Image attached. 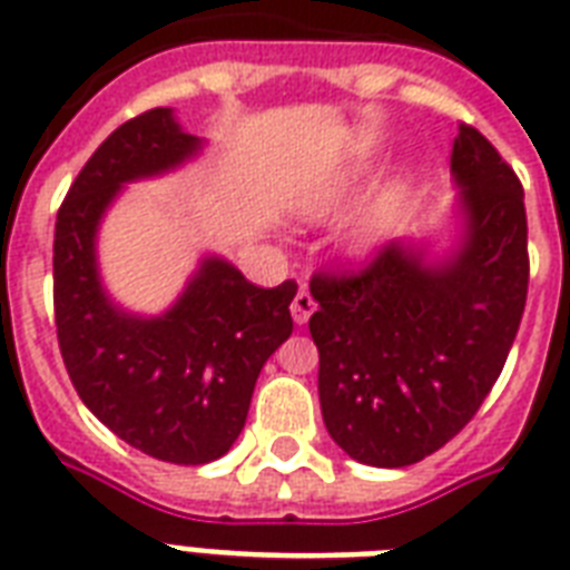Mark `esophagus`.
I'll return each mask as SVG.
<instances>
[{
  "label": "esophagus",
  "mask_w": 570,
  "mask_h": 570,
  "mask_svg": "<svg viewBox=\"0 0 570 570\" xmlns=\"http://www.w3.org/2000/svg\"><path fill=\"white\" fill-rule=\"evenodd\" d=\"M289 311H293V320L295 325H307V320L313 316V311H316V302H313V295L307 293V289H298L293 298V304H289Z\"/></svg>",
  "instance_id": "1"
}]
</instances>
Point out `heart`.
<instances>
[{"mask_svg":"<svg viewBox=\"0 0 570 570\" xmlns=\"http://www.w3.org/2000/svg\"><path fill=\"white\" fill-rule=\"evenodd\" d=\"M390 197H399V191H393ZM370 245H373V233H364V236H361V245H357V250H366Z\"/></svg>","mask_w":570,"mask_h":570,"instance_id":"obj_1","label":"heart"}]
</instances>
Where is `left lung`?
I'll return each mask as SVG.
<instances>
[{"label":"left lung","instance_id":"obj_1","mask_svg":"<svg viewBox=\"0 0 570 570\" xmlns=\"http://www.w3.org/2000/svg\"><path fill=\"white\" fill-rule=\"evenodd\" d=\"M452 177L461 236L446 257L396 239L361 272L311 281L322 420L361 464L405 468L452 441L503 373L521 325V180L468 124L452 145Z\"/></svg>","mask_w":570,"mask_h":570}]
</instances>
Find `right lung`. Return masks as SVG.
I'll use <instances>...</instances> for the list:
<instances>
[{
  "mask_svg": "<svg viewBox=\"0 0 570 570\" xmlns=\"http://www.w3.org/2000/svg\"><path fill=\"white\" fill-rule=\"evenodd\" d=\"M200 147L171 109L120 124L67 191L52 245L58 348L76 393L120 441L171 464H206L230 450L259 370L293 334L298 293L295 281L254 286L209 254L159 316L111 302L97 266L102 215L127 183L174 171Z\"/></svg>",
  "mask_w": 570,
  "mask_h": 570,
  "instance_id": "add662e5",
  "label": "right lung"
}]
</instances>
